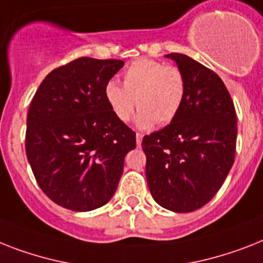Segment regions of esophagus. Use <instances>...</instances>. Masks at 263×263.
<instances>
[{
	"mask_svg": "<svg viewBox=\"0 0 263 263\" xmlns=\"http://www.w3.org/2000/svg\"><path fill=\"white\" fill-rule=\"evenodd\" d=\"M142 139H143L142 134H136V144H138V147L142 146Z\"/></svg>",
	"mask_w": 263,
	"mask_h": 263,
	"instance_id": "esophagus-1",
	"label": "esophagus"
}]
</instances>
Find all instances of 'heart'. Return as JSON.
Masks as SVG:
<instances>
[{
  "instance_id": "b5f03b06",
  "label": "heart",
  "mask_w": 263,
  "mask_h": 263,
  "mask_svg": "<svg viewBox=\"0 0 263 263\" xmlns=\"http://www.w3.org/2000/svg\"><path fill=\"white\" fill-rule=\"evenodd\" d=\"M123 84L110 80L104 86V98L117 120L128 121L136 102L140 108L136 125L142 129L170 124L185 100L186 82L176 66L153 59L134 62L123 74Z\"/></svg>"
}]
</instances>
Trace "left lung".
Here are the masks:
<instances>
[{"label": "left lung", "instance_id": "left-lung-1", "mask_svg": "<svg viewBox=\"0 0 263 263\" xmlns=\"http://www.w3.org/2000/svg\"><path fill=\"white\" fill-rule=\"evenodd\" d=\"M166 58L182 71L186 91L176 119L143 138L146 178L159 205L193 212L212 200L234 165L235 106L216 72L187 55Z\"/></svg>", "mask_w": 263, "mask_h": 263}]
</instances>
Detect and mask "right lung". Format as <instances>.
I'll list each match as a JSON object with an SVG mask.
<instances>
[{"label":"right lung","mask_w":263,"mask_h":263,"mask_svg":"<svg viewBox=\"0 0 263 263\" xmlns=\"http://www.w3.org/2000/svg\"><path fill=\"white\" fill-rule=\"evenodd\" d=\"M124 66L78 58L40 83L27 116L25 153L40 189L58 205L87 212L115 194L136 135L117 120L104 86Z\"/></svg>","instance_id":"1"}]
</instances>
